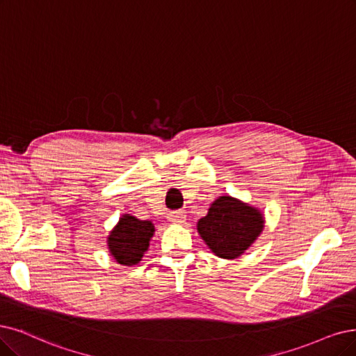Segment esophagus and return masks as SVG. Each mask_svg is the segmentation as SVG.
Listing matches in <instances>:
<instances>
[{"instance_id": "34e87169", "label": "esophagus", "mask_w": 356, "mask_h": 356, "mask_svg": "<svg viewBox=\"0 0 356 356\" xmlns=\"http://www.w3.org/2000/svg\"><path fill=\"white\" fill-rule=\"evenodd\" d=\"M167 218L171 222H183L186 220V213L185 211H170Z\"/></svg>"}]
</instances>
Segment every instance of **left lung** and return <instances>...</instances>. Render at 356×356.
I'll list each match as a JSON object with an SVG mask.
<instances>
[{"mask_svg": "<svg viewBox=\"0 0 356 356\" xmlns=\"http://www.w3.org/2000/svg\"><path fill=\"white\" fill-rule=\"evenodd\" d=\"M264 227L258 209L232 196H220L198 221V232L211 251L226 259L241 257Z\"/></svg>", "mask_w": 356, "mask_h": 356, "instance_id": "left-lung-1", "label": "left lung"}]
</instances>
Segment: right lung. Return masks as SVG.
Returning a JSON list of instances; mask_svg holds the SVG:
<instances>
[{"label":"right lung","mask_w":356,"mask_h":356,"mask_svg":"<svg viewBox=\"0 0 356 356\" xmlns=\"http://www.w3.org/2000/svg\"><path fill=\"white\" fill-rule=\"evenodd\" d=\"M154 225L148 220L123 216L108 236V249L118 264L135 266L148 249Z\"/></svg>","instance_id":"add662e5"}]
</instances>
